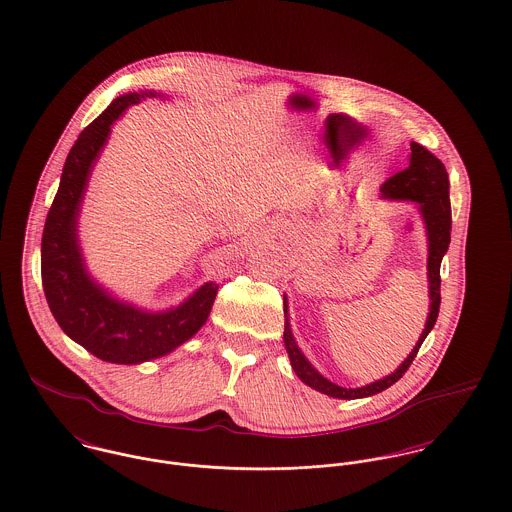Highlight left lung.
<instances>
[{"label": "left lung", "mask_w": 512, "mask_h": 512, "mask_svg": "<svg viewBox=\"0 0 512 512\" xmlns=\"http://www.w3.org/2000/svg\"><path fill=\"white\" fill-rule=\"evenodd\" d=\"M382 197L395 198V200H413L419 204V210L423 214L425 226H427V236H429V294H431V312L427 317V325L415 345L411 354L403 360V364L395 370L394 374L386 376L384 380H378L374 384H368L364 388L356 390H347L341 388L329 380H325L314 366L306 360V356L298 349L294 343V337L290 333V323L288 317L284 321V347L286 353L290 356V364L296 372V376L314 388L321 394L339 397V399H358V397H368V395L380 394L394 386L395 382L407 372L411 362L419 353L423 341L431 333V329L436 323L438 310H440V263L444 253L448 251L450 243V230H452V210H450V183H448V173L446 167L440 159L431 154L425 146L411 142V156H409V165L390 177L382 185ZM286 300H284V315H286Z\"/></svg>", "instance_id": "8db88e82"}]
</instances>
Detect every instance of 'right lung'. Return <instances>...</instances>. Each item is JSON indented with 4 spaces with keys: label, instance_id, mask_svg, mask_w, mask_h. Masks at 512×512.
Returning <instances> with one entry per match:
<instances>
[{
    "label": "right lung",
    "instance_id": "add662e5",
    "mask_svg": "<svg viewBox=\"0 0 512 512\" xmlns=\"http://www.w3.org/2000/svg\"><path fill=\"white\" fill-rule=\"evenodd\" d=\"M140 97L144 95L118 97L79 134L64 163L40 245L42 288L54 319L83 349L117 364L158 358L191 339L204 325L218 290L214 282H208L179 308L146 314L111 298L83 269L76 220L87 177L109 138L111 124L128 107L140 103Z\"/></svg>",
    "mask_w": 512,
    "mask_h": 512
}]
</instances>
